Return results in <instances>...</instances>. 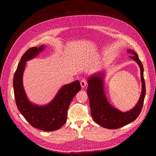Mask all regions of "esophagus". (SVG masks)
Masks as SVG:
<instances>
[{"instance_id": "34e87169", "label": "esophagus", "mask_w": 156, "mask_h": 156, "mask_svg": "<svg viewBox=\"0 0 156 156\" xmlns=\"http://www.w3.org/2000/svg\"><path fill=\"white\" fill-rule=\"evenodd\" d=\"M80 84L81 86V87H84L87 85V81L86 79H82V80L80 82Z\"/></svg>"}]
</instances>
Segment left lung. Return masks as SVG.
Returning a JSON list of instances; mask_svg holds the SVG:
<instances>
[{
  "label": "left lung",
  "instance_id": "8db88e82",
  "mask_svg": "<svg viewBox=\"0 0 156 156\" xmlns=\"http://www.w3.org/2000/svg\"><path fill=\"white\" fill-rule=\"evenodd\" d=\"M128 52L134 55L129 57L136 61L141 69L142 81V91L140 99L131 110L122 112L111 105L105 95L104 91L103 73H96L87 80V94L90 100L91 116L98 125L108 129H118L134 120L141 113L146 94V86L144 79V69L138 54L133 51L128 50Z\"/></svg>",
  "mask_w": 156,
  "mask_h": 156
}]
</instances>
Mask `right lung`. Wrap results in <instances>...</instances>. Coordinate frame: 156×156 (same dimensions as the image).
<instances>
[{
    "label": "right lung",
    "mask_w": 156,
    "mask_h": 156,
    "mask_svg": "<svg viewBox=\"0 0 156 156\" xmlns=\"http://www.w3.org/2000/svg\"><path fill=\"white\" fill-rule=\"evenodd\" d=\"M44 49V46L31 48L21 57L13 76V90L15 102L18 110L29 123L41 130L52 131L58 129L66 122L70 104L81 90L79 81L64 85L51 102L39 106L30 102L23 86V73L26 62L35 57Z\"/></svg>",
    "instance_id": "right-lung-1"
}]
</instances>
